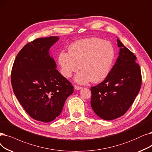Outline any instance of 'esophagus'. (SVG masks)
<instances>
[{
    "label": "esophagus",
    "mask_w": 152,
    "mask_h": 152,
    "mask_svg": "<svg viewBox=\"0 0 152 152\" xmlns=\"http://www.w3.org/2000/svg\"><path fill=\"white\" fill-rule=\"evenodd\" d=\"M74 88H75V90H80V89H82V87L77 86H74Z\"/></svg>",
    "instance_id": "34e87169"
}]
</instances>
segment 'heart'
Here are the masks:
<instances>
[{
	"instance_id": "obj_1",
	"label": "heart",
	"mask_w": 152,
	"mask_h": 152,
	"mask_svg": "<svg viewBox=\"0 0 152 152\" xmlns=\"http://www.w3.org/2000/svg\"><path fill=\"white\" fill-rule=\"evenodd\" d=\"M115 49L108 41L92 37L73 43L69 52H61L58 62L61 74L72 77L80 69L74 80L79 84H86L91 80L96 83L104 80L110 74L115 58Z\"/></svg>"
}]
</instances>
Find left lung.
Returning a JSON list of instances; mask_svg holds the SVG:
<instances>
[{
	"instance_id": "left-lung-1",
	"label": "left lung",
	"mask_w": 152,
	"mask_h": 152,
	"mask_svg": "<svg viewBox=\"0 0 152 152\" xmlns=\"http://www.w3.org/2000/svg\"><path fill=\"white\" fill-rule=\"evenodd\" d=\"M118 57L105 79L91 87L90 104L94 112L105 120L122 116L140 90L142 75L137 57L117 39Z\"/></svg>"
}]
</instances>
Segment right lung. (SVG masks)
<instances>
[{
  "label": "right lung",
  "mask_w": 152,
  "mask_h": 152,
  "mask_svg": "<svg viewBox=\"0 0 152 152\" xmlns=\"http://www.w3.org/2000/svg\"><path fill=\"white\" fill-rule=\"evenodd\" d=\"M57 36L29 42L17 54L11 72L13 91L32 118L50 122L61 113L67 97L74 92L72 83L56 69L50 55Z\"/></svg>",
  "instance_id": "1"
}]
</instances>
